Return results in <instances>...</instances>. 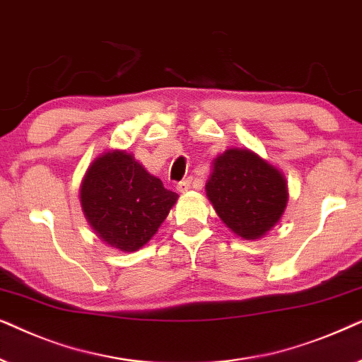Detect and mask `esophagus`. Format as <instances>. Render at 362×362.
I'll use <instances>...</instances> for the list:
<instances>
[{"mask_svg": "<svg viewBox=\"0 0 362 362\" xmlns=\"http://www.w3.org/2000/svg\"><path fill=\"white\" fill-rule=\"evenodd\" d=\"M192 187V178H187V180H182V182H178L177 184V190L178 192H182V194H184V192H187Z\"/></svg>", "mask_w": 362, "mask_h": 362, "instance_id": "34e87169", "label": "esophagus"}]
</instances>
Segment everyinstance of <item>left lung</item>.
<instances>
[{
    "instance_id": "left-lung-1",
    "label": "left lung",
    "mask_w": 362,
    "mask_h": 362,
    "mask_svg": "<svg viewBox=\"0 0 362 362\" xmlns=\"http://www.w3.org/2000/svg\"><path fill=\"white\" fill-rule=\"evenodd\" d=\"M205 190L221 221L245 240L267 235L288 204L283 173L248 148L220 153Z\"/></svg>"
}]
</instances>
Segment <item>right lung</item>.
I'll use <instances>...</instances> for the list:
<instances>
[{
    "label": "right lung",
    "mask_w": 362,
    "mask_h": 362,
    "mask_svg": "<svg viewBox=\"0 0 362 362\" xmlns=\"http://www.w3.org/2000/svg\"><path fill=\"white\" fill-rule=\"evenodd\" d=\"M178 199L125 151L90 163L81 184V206L95 235L120 252H137L167 218Z\"/></svg>",
    "instance_id": "obj_1"
}]
</instances>
